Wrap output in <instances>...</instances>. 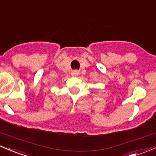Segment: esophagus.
Masks as SVG:
<instances>
[{"label":"esophagus","mask_w":156,"mask_h":156,"mask_svg":"<svg viewBox=\"0 0 156 156\" xmlns=\"http://www.w3.org/2000/svg\"><path fill=\"white\" fill-rule=\"evenodd\" d=\"M71 74H72V76H77V75H78V74H79V72L77 70H74V71H72V73Z\"/></svg>","instance_id":"esophagus-1"}]
</instances>
